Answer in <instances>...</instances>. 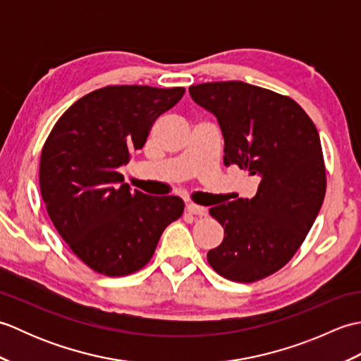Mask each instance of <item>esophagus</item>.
<instances>
[{"label":"esophagus","mask_w":361,"mask_h":361,"mask_svg":"<svg viewBox=\"0 0 361 361\" xmlns=\"http://www.w3.org/2000/svg\"><path fill=\"white\" fill-rule=\"evenodd\" d=\"M186 209L189 214H192V216H206L208 214V209L203 208V206H198V204H194L190 203L186 206Z\"/></svg>","instance_id":"34e87169"}]
</instances>
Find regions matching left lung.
<instances>
[{"label":"left lung","mask_w":361,"mask_h":361,"mask_svg":"<svg viewBox=\"0 0 361 361\" xmlns=\"http://www.w3.org/2000/svg\"><path fill=\"white\" fill-rule=\"evenodd\" d=\"M190 97L217 118L225 166L260 178L257 194L212 206L225 229L208 262L225 279L256 282L290 262L326 195L318 130L288 96L240 80L189 87Z\"/></svg>","instance_id":"obj_1"}]
</instances>
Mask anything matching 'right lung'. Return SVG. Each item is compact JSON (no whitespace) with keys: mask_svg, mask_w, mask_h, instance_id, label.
Here are the masks:
<instances>
[{"mask_svg":"<svg viewBox=\"0 0 361 361\" xmlns=\"http://www.w3.org/2000/svg\"><path fill=\"white\" fill-rule=\"evenodd\" d=\"M185 88L110 85L80 97L42 149L40 192L68 247L91 270L127 276L149 264L161 234L180 219V197L132 190L119 167L142 149L153 122Z\"/></svg>","mask_w":361,"mask_h":361,"instance_id":"add662e5","label":"right lung"}]
</instances>
